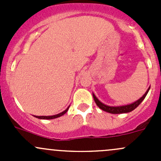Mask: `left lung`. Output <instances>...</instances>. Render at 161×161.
<instances>
[{
    "mask_svg": "<svg viewBox=\"0 0 161 161\" xmlns=\"http://www.w3.org/2000/svg\"><path fill=\"white\" fill-rule=\"evenodd\" d=\"M150 87H149V89L147 90V92H145V94H144V95L142 96L140 99H139V100H136V101L134 102V103H131V104L124 105V106H118V107L108 106V105H105V104H103V103H101V102H100V100L97 98V97H96L93 93H92V97H93L94 101H95V103H97V106H98L100 109L103 110V111L108 112V113H111V114L129 113V112L132 111L133 110L136 109V108H137V107L139 106L141 103H142V101L144 100V99H145L146 96H147V93H148L149 90H150Z\"/></svg>",
    "mask_w": 161,
    "mask_h": 161,
    "instance_id": "8db88e82",
    "label": "left lung"
}]
</instances>
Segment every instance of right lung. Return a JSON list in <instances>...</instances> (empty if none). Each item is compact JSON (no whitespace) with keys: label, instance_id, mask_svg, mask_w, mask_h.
I'll return each mask as SVG.
<instances>
[{"label":"right lung","instance_id":"1","mask_svg":"<svg viewBox=\"0 0 161 161\" xmlns=\"http://www.w3.org/2000/svg\"><path fill=\"white\" fill-rule=\"evenodd\" d=\"M69 108V107L65 110V111H64L60 114H58L52 115V116H35V117L36 118H39V119H53V118H58V117H61V116H62V115H64V114L68 111Z\"/></svg>","mask_w":161,"mask_h":161}]
</instances>
